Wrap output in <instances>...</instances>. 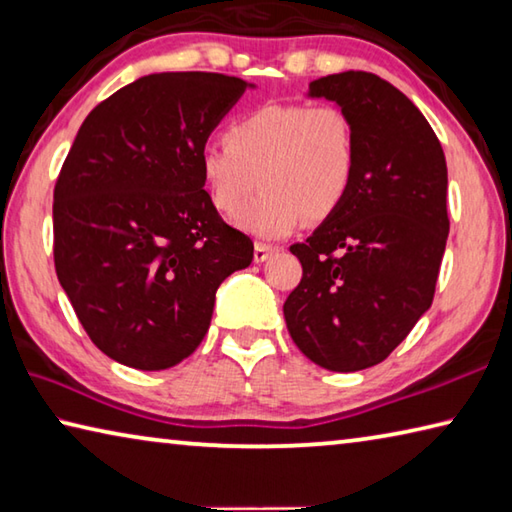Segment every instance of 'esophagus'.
I'll return each instance as SVG.
<instances>
[{"label": "esophagus", "instance_id": "34e87169", "mask_svg": "<svg viewBox=\"0 0 512 512\" xmlns=\"http://www.w3.org/2000/svg\"><path fill=\"white\" fill-rule=\"evenodd\" d=\"M272 254H276V247L263 245V242H256V245H254V261L256 263H265Z\"/></svg>", "mask_w": 512, "mask_h": 512}]
</instances>
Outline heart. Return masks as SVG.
<instances>
[{
  "label": "heart",
  "mask_w": 512,
  "mask_h": 512,
  "mask_svg": "<svg viewBox=\"0 0 512 512\" xmlns=\"http://www.w3.org/2000/svg\"><path fill=\"white\" fill-rule=\"evenodd\" d=\"M211 204L236 213L256 185L264 193L233 224L247 236L279 240L303 218L326 220L351 193L357 170L353 123L342 107L274 103L242 114L197 157Z\"/></svg>",
  "instance_id": "b5f03b06"
}]
</instances>
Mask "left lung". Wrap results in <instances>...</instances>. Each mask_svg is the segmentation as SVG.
Masks as SVG:
<instances>
[{"label":"left lung","instance_id":"8db88e82","mask_svg":"<svg viewBox=\"0 0 512 512\" xmlns=\"http://www.w3.org/2000/svg\"><path fill=\"white\" fill-rule=\"evenodd\" d=\"M308 96L346 112L357 141L351 193L290 251L301 283L283 303L299 351L353 373L387 360L434 301L445 254L447 166L409 98L369 71L312 80Z\"/></svg>","mask_w":512,"mask_h":512}]
</instances>
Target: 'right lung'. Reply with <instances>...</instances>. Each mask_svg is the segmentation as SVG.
Returning <instances> with one entry per match:
<instances>
[{
	"label": "right lung",
	"instance_id": "right-lung-1",
	"mask_svg": "<svg viewBox=\"0 0 512 512\" xmlns=\"http://www.w3.org/2000/svg\"><path fill=\"white\" fill-rule=\"evenodd\" d=\"M247 87L206 71L150 74L80 125L53 188V263L85 333L114 362L161 371L186 360L220 283L254 258L197 166Z\"/></svg>",
	"mask_w": 512,
	"mask_h": 512
}]
</instances>
